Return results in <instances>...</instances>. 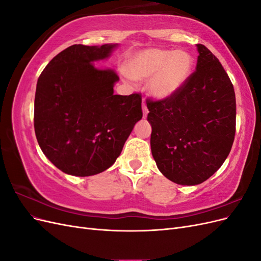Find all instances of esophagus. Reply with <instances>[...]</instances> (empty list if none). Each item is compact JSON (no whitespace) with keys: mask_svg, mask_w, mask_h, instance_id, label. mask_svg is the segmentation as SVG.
I'll return each instance as SVG.
<instances>
[{"mask_svg":"<svg viewBox=\"0 0 261 261\" xmlns=\"http://www.w3.org/2000/svg\"><path fill=\"white\" fill-rule=\"evenodd\" d=\"M143 113H144V117H147V115H148V113H149V111H148V108H147V106H146L145 102L143 103Z\"/></svg>","mask_w":261,"mask_h":261,"instance_id":"esophagus-1","label":"esophagus"}]
</instances>
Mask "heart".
<instances>
[{"instance_id":"b5f03b06","label":"heart","mask_w":261,"mask_h":261,"mask_svg":"<svg viewBox=\"0 0 261 261\" xmlns=\"http://www.w3.org/2000/svg\"><path fill=\"white\" fill-rule=\"evenodd\" d=\"M194 61L185 51L149 49L140 51L126 63V72L134 80L150 76L149 92L154 99L165 100L184 86L192 74Z\"/></svg>"}]
</instances>
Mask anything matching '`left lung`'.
Returning <instances> with one entry per match:
<instances>
[{
    "mask_svg": "<svg viewBox=\"0 0 261 261\" xmlns=\"http://www.w3.org/2000/svg\"><path fill=\"white\" fill-rule=\"evenodd\" d=\"M196 70L165 99H147L152 156L162 174L179 185H198L221 168L235 136L233 85L219 60L197 44Z\"/></svg>",
    "mask_w": 261,
    "mask_h": 261,
    "instance_id": "left-lung-1",
    "label": "left lung"
}]
</instances>
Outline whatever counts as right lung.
Instances as JSON below:
<instances>
[{
	"instance_id": "1",
	"label": "right lung",
	"mask_w": 261,
	"mask_h": 261,
	"mask_svg": "<svg viewBox=\"0 0 261 261\" xmlns=\"http://www.w3.org/2000/svg\"><path fill=\"white\" fill-rule=\"evenodd\" d=\"M117 44H74L39 76L35 133L42 152L62 172L90 176L109 169L143 117L140 93L114 94L118 76L100 68Z\"/></svg>"
}]
</instances>
